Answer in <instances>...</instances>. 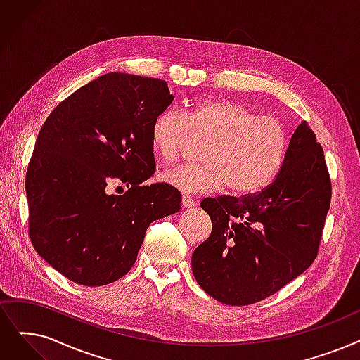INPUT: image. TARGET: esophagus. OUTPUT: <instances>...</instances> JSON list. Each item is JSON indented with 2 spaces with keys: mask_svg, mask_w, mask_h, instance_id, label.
<instances>
[{
  "mask_svg": "<svg viewBox=\"0 0 360 360\" xmlns=\"http://www.w3.org/2000/svg\"><path fill=\"white\" fill-rule=\"evenodd\" d=\"M182 206L186 207V209H188V207H194V206H195V200H194L193 197L185 194V195H182Z\"/></svg>",
  "mask_w": 360,
  "mask_h": 360,
  "instance_id": "obj_1",
  "label": "esophagus"
}]
</instances>
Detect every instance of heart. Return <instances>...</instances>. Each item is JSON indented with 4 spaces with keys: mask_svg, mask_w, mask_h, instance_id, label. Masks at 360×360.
I'll use <instances>...</instances> for the list:
<instances>
[{
    "mask_svg": "<svg viewBox=\"0 0 360 360\" xmlns=\"http://www.w3.org/2000/svg\"><path fill=\"white\" fill-rule=\"evenodd\" d=\"M191 138L209 139L202 165H178L162 181L190 194L226 190L255 194L268 186L284 163L290 131L283 117L260 116L252 107L231 100H206L186 116L163 110L151 123V144L166 162L175 160Z\"/></svg>",
    "mask_w": 360,
    "mask_h": 360,
    "instance_id": "obj_1",
    "label": "heart"
}]
</instances>
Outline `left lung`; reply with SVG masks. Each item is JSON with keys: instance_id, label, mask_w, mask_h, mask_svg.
Segmentation results:
<instances>
[{"instance_id": "obj_1", "label": "left lung", "mask_w": 360, "mask_h": 360, "mask_svg": "<svg viewBox=\"0 0 360 360\" xmlns=\"http://www.w3.org/2000/svg\"><path fill=\"white\" fill-rule=\"evenodd\" d=\"M331 194L322 146L304 120L266 188L201 201L212 233L193 253L198 285L229 306L253 304L275 294L316 259Z\"/></svg>"}]
</instances>
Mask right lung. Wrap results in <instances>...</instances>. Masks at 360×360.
I'll use <instances>...</instances> for the list:
<instances>
[{
	"instance_id": "right-lung-1",
	"label": "right lung",
	"mask_w": 360,
	"mask_h": 360,
	"mask_svg": "<svg viewBox=\"0 0 360 360\" xmlns=\"http://www.w3.org/2000/svg\"><path fill=\"white\" fill-rule=\"evenodd\" d=\"M174 101L166 81L120 72L76 89L44 122L26 172L29 237L73 283L100 287L128 274L153 221L181 209L155 170L151 123ZM108 183L127 184L123 196Z\"/></svg>"
}]
</instances>
